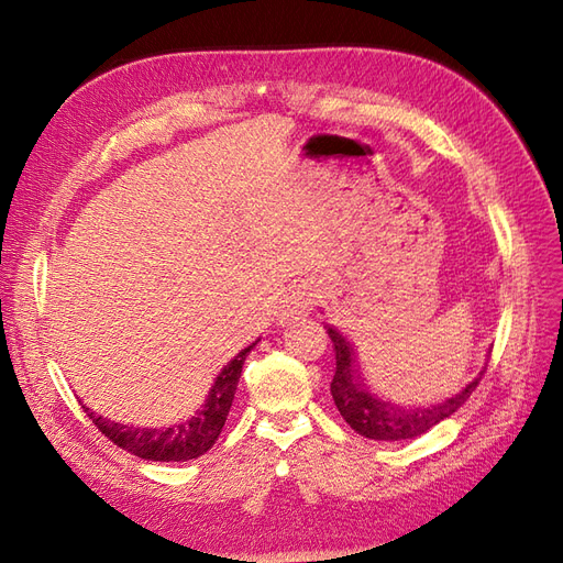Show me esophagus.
I'll use <instances>...</instances> for the list:
<instances>
[{
    "label": "esophagus",
    "mask_w": 563,
    "mask_h": 563,
    "mask_svg": "<svg viewBox=\"0 0 563 563\" xmlns=\"http://www.w3.org/2000/svg\"><path fill=\"white\" fill-rule=\"evenodd\" d=\"M314 305V294L310 291V288H298V291H294V296H291V300H288V305H286V317H302V314H308L310 312V308Z\"/></svg>",
    "instance_id": "1"
}]
</instances>
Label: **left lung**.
Segmentation results:
<instances>
[{
	"mask_svg": "<svg viewBox=\"0 0 563 563\" xmlns=\"http://www.w3.org/2000/svg\"><path fill=\"white\" fill-rule=\"evenodd\" d=\"M335 350V373L331 383V395L340 416L350 428L373 441H404L430 432L434 424L453 416L479 385L484 371L455 395L439 399L428 406H399L376 395L368 385L356 362V352L343 333L327 327Z\"/></svg>",
	"mask_w": 563,
	"mask_h": 563,
	"instance_id": "left-lung-1",
	"label": "left lung"
}]
</instances>
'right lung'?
Segmentation results:
<instances>
[{"mask_svg":"<svg viewBox=\"0 0 563 563\" xmlns=\"http://www.w3.org/2000/svg\"><path fill=\"white\" fill-rule=\"evenodd\" d=\"M255 345H258V340L244 347L218 373L207 401L190 418L168 424V428H133V424L112 422L103 416H96L87 406H84V411H87L96 428L112 444L143 460H155V463H185V460H195L207 453L218 441V434L223 432L230 406L234 401L236 383H240L242 376V366Z\"/></svg>","mask_w":563,"mask_h":563,"instance_id":"right-lung-1","label":"right lung"}]
</instances>
